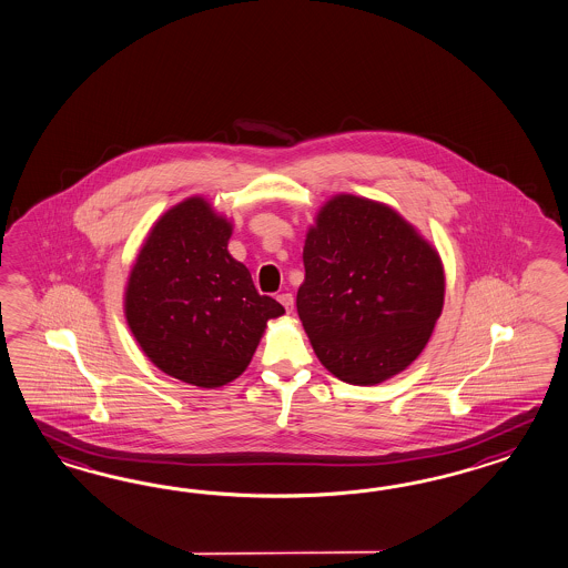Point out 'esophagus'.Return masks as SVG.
<instances>
[{
  "mask_svg": "<svg viewBox=\"0 0 568 568\" xmlns=\"http://www.w3.org/2000/svg\"><path fill=\"white\" fill-rule=\"evenodd\" d=\"M278 302H281V306L285 307L287 312H292L293 310V295L292 293H281L278 297H276Z\"/></svg>",
  "mask_w": 568,
  "mask_h": 568,
  "instance_id": "1",
  "label": "esophagus"
}]
</instances>
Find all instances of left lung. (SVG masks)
I'll return each instance as SVG.
<instances>
[{"label":"left lung","instance_id":"1","mask_svg":"<svg viewBox=\"0 0 568 568\" xmlns=\"http://www.w3.org/2000/svg\"><path fill=\"white\" fill-rule=\"evenodd\" d=\"M297 314L318 359L343 383L378 384L426 347L445 302L436 250L393 209L341 194L304 245Z\"/></svg>","mask_w":568,"mask_h":568}]
</instances>
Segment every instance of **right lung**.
Masks as SVG:
<instances>
[{
	"instance_id": "1",
	"label": "right lung",
	"mask_w": 568,
	"mask_h": 568,
	"mask_svg": "<svg viewBox=\"0 0 568 568\" xmlns=\"http://www.w3.org/2000/svg\"><path fill=\"white\" fill-rule=\"evenodd\" d=\"M231 225L202 199L156 221L125 290V318L142 352L169 376L202 388L235 381L271 318L285 310L256 292L227 252Z\"/></svg>"
}]
</instances>
